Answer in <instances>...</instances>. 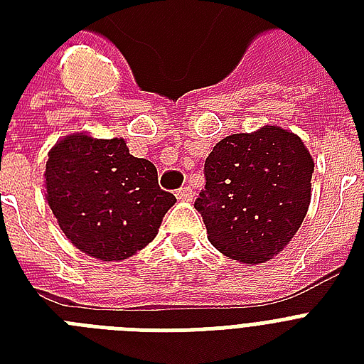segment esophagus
<instances>
[{
    "instance_id": "obj_1",
    "label": "esophagus",
    "mask_w": 364,
    "mask_h": 364,
    "mask_svg": "<svg viewBox=\"0 0 364 364\" xmlns=\"http://www.w3.org/2000/svg\"><path fill=\"white\" fill-rule=\"evenodd\" d=\"M177 200H181V202H191L194 198V191L191 187H181L176 193Z\"/></svg>"
}]
</instances>
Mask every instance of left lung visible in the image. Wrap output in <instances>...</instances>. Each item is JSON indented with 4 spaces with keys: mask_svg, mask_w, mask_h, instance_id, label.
<instances>
[{
    "mask_svg": "<svg viewBox=\"0 0 364 364\" xmlns=\"http://www.w3.org/2000/svg\"><path fill=\"white\" fill-rule=\"evenodd\" d=\"M194 202L217 251L260 264L283 251L311 200L314 159L296 134L266 124L217 143Z\"/></svg>",
    "mask_w": 364,
    "mask_h": 364,
    "instance_id": "left-lung-1",
    "label": "left lung"
}]
</instances>
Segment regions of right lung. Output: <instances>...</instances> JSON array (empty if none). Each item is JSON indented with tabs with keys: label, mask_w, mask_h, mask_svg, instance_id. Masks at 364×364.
Here are the masks:
<instances>
[{
	"label": "right lung",
	"mask_w": 364,
	"mask_h": 364,
	"mask_svg": "<svg viewBox=\"0 0 364 364\" xmlns=\"http://www.w3.org/2000/svg\"><path fill=\"white\" fill-rule=\"evenodd\" d=\"M45 188L65 238L100 260H124L153 242L176 204L153 162L132 156L121 137H62L48 153Z\"/></svg>",
	"instance_id": "add662e5"
}]
</instances>
